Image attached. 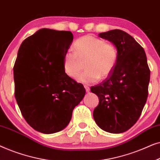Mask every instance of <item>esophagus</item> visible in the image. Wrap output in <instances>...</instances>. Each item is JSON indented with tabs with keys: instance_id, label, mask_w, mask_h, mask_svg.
<instances>
[{
	"instance_id": "esophagus-1",
	"label": "esophagus",
	"mask_w": 160,
	"mask_h": 160,
	"mask_svg": "<svg viewBox=\"0 0 160 160\" xmlns=\"http://www.w3.org/2000/svg\"><path fill=\"white\" fill-rule=\"evenodd\" d=\"M84 88H85V89H86V91L87 92H89V87L87 86V85H84Z\"/></svg>"
}]
</instances>
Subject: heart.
<instances>
[{"mask_svg": "<svg viewBox=\"0 0 160 160\" xmlns=\"http://www.w3.org/2000/svg\"><path fill=\"white\" fill-rule=\"evenodd\" d=\"M74 52L68 50L63 56V69L71 78H75L81 68L80 60L84 61L86 69L77 76L78 82L95 83L108 77L114 70L118 51L113 43L91 35L78 38L73 44Z\"/></svg>", "mask_w": 160, "mask_h": 160, "instance_id": "obj_1", "label": "heart"}]
</instances>
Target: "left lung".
Listing matches in <instances>:
<instances>
[{
  "label": "left lung",
  "instance_id": "8db88e82",
  "mask_svg": "<svg viewBox=\"0 0 160 160\" xmlns=\"http://www.w3.org/2000/svg\"><path fill=\"white\" fill-rule=\"evenodd\" d=\"M117 47L118 60L112 73L92 87L99 98L94 119L100 128L122 133L136 123L148 97L150 70L143 48L130 35L121 30L99 34Z\"/></svg>",
  "mask_w": 160,
  "mask_h": 160
}]
</instances>
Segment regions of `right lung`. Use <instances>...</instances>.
I'll use <instances>...</instances> for the list:
<instances>
[{
  "label": "right lung",
  "instance_id": "1",
  "mask_svg": "<svg viewBox=\"0 0 160 160\" xmlns=\"http://www.w3.org/2000/svg\"><path fill=\"white\" fill-rule=\"evenodd\" d=\"M73 39L71 31L43 28L19 49L14 66L15 98L24 119L40 132L63 130L85 95L83 84L63 69V56Z\"/></svg>",
  "mask_w": 160,
  "mask_h": 160
}]
</instances>
